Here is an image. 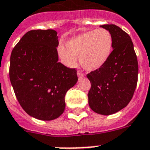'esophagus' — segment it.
<instances>
[{"label":"esophagus","mask_w":150,"mask_h":150,"mask_svg":"<svg viewBox=\"0 0 150 150\" xmlns=\"http://www.w3.org/2000/svg\"><path fill=\"white\" fill-rule=\"evenodd\" d=\"M77 75H78V76H79V77H82V76H84V74H83L82 71H78Z\"/></svg>","instance_id":"esophagus-1"}]
</instances>
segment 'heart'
I'll list each match as a JSON object with an SVG mask.
<instances>
[{"label":"heart","instance_id":"b5f03b06","mask_svg":"<svg viewBox=\"0 0 150 150\" xmlns=\"http://www.w3.org/2000/svg\"><path fill=\"white\" fill-rule=\"evenodd\" d=\"M113 36L107 29L100 28L85 32L67 42L66 47L60 45L58 54L69 67L76 64L79 57L80 65L89 71L98 70L107 64L113 50Z\"/></svg>","mask_w":150,"mask_h":150}]
</instances>
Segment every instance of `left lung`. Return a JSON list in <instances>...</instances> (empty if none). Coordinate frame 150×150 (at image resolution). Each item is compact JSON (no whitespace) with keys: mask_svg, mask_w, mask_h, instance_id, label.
<instances>
[{"mask_svg":"<svg viewBox=\"0 0 150 150\" xmlns=\"http://www.w3.org/2000/svg\"><path fill=\"white\" fill-rule=\"evenodd\" d=\"M113 36L111 56L103 67L86 75L91 83L89 105L94 112L110 115L125 107L137 86L139 65L132 39L114 24L103 25Z\"/></svg>","mask_w":150,"mask_h":150,"instance_id":"8db88e82","label":"left lung"}]
</instances>
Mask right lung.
Listing matches in <instances>:
<instances>
[{"label": "right lung", "instance_id": "1", "mask_svg": "<svg viewBox=\"0 0 150 150\" xmlns=\"http://www.w3.org/2000/svg\"><path fill=\"white\" fill-rule=\"evenodd\" d=\"M54 29L27 32L13 48L9 77L22 109L42 121L64 111V97L77 82V71L58 61V37Z\"/></svg>", "mask_w": 150, "mask_h": 150}]
</instances>
